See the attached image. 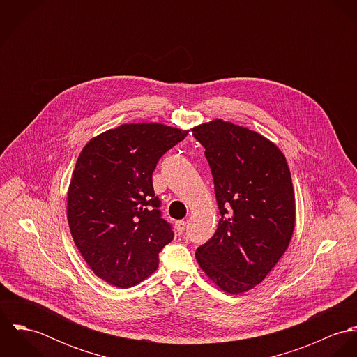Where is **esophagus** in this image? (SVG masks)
Instances as JSON below:
<instances>
[{
  "label": "esophagus",
  "instance_id": "esophagus-1",
  "mask_svg": "<svg viewBox=\"0 0 357 357\" xmlns=\"http://www.w3.org/2000/svg\"><path fill=\"white\" fill-rule=\"evenodd\" d=\"M174 227H176V229H177V232H178V234H183V232H184V229H185V221H183V220L176 221Z\"/></svg>",
  "mask_w": 357,
  "mask_h": 357
}]
</instances>
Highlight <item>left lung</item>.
<instances>
[{
    "mask_svg": "<svg viewBox=\"0 0 357 357\" xmlns=\"http://www.w3.org/2000/svg\"><path fill=\"white\" fill-rule=\"evenodd\" d=\"M192 132L206 150L221 214L195 257L214 284L241 294L259 284L290 245L296 225L290 169L278 146L249 128L217 118Z\"/></svg>",
    "mask_w": 357,
    "mask_h": 357,
    "instance_id": "obj_1",
    "label": "left lung"
}]
</instances>
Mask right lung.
I'll return each instance as SVG.
<instances>
[{
    "label": "right lung",
    "mask_w": 357,
    "mask_h": 357,
    "mask_svg": "<svg viewBox=\"0 0 357 357\" xmlns=\"http://www.w3.org/2000/svg\"><path fill=\"white\" fill-rule=\"evenodd\" d=\"M187 133L158 122L123 123L91 139L79 153L67 192L68 227L89 268L107 283L139 284L173 241L153 172Z\"/></svg>",
    "instance_id": "right-lung-1"
}]
</instances>
